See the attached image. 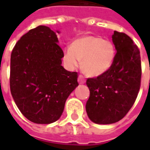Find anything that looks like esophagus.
Segmentation results:
<instances>
[{"label": "esophagus", "instance_id": "obj_1", "mask_svg": "<svg viewBox=\"0 0 150 150\" xmlns=\"http://www.w3.org/2000/svg\"><path fill=\"white\" fill-rule=\"evenodd\" d=\"M78 81L79 83H84L86 80H85V78L83 77V75H79L78 77Z\"/></svg>", "mask_w": 150, "mask_h": 150}]
</instances>
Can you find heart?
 Here are the masks:
<instances>
[{"label": "heart", "mask_w": 150, "mask_h": 150, "mask_svg": "<svg viewBox=\"0 0 150 150\" xmlns=\"http://www.w3.org/2000/svg\"><path fill=\"white\" fill-rule=\"evenodd\" d=\"M112 43L97 36H84L73 42L64 50L63 61L67 68L75 70L81 65L88 75L97 76L110 68L115 59Z\"/></svg>", "instance_id": "obj_1"}]
</instances>
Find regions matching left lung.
<instances>
[{"mask_svg": "<svg viewBox=\"0 0 150 150\" xmlns=\"http://www.w3.org/2000/svg\"><path fill=\"white\" fill-rule=\"evenodd\" d=\"M112 42L116 53L112 65L96 78H88L90 96L86 111L92 122L113 124L125 117L137 97L141 87L140 50L125 33L114 31Z\"/></svg>", "mask_w": 150, "mask_h": 150, "instance_id": "8db88e82", "label": "left lung"}]
</instances>
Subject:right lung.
<instances>
[{
  "label": "right lung",
  "mask_w": 150,
  "mask_h": 150,
  "mask_svg": "<svg viewBox=\"0 0 150 150\" xmlns=\"http://www.w3.org/2000/svg\"><path fill=\"white\" fill-rule=\"evenodd\" d=\"M58 42L55 32L39 25L24 34L12 50V96L22 115L36 124L58 120L79 85L78 73L61 65L63 51Z\"/></svg>",
  "instance_id": "1"
}]
</instances>
